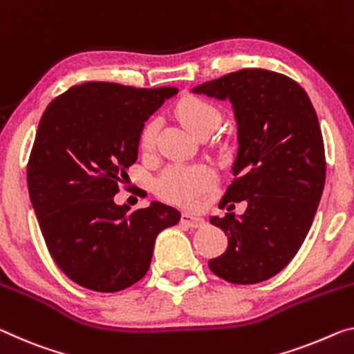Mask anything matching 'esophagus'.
<instances>
[{"label": "esophagus", "instance_id": "obj_1", "mask_svg": "<svg viewBox=\"0 0 354 354\" xmlns=\"http://www.w3.org/2000/svg\"><path fill=\"white\" fill-rule=\"evenodd\" d=\"M182 225L188 226V227H203L205 225V221L203 218H199V216H194L192 214H182Z\"/></svg>", "mask_w": 354, "mask_h": 354}]
</instances>
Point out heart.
I'll list each match as a JSON object with an SVG mask.
<instances>
[{
    "label": "heart",
    "instance_id": "heart-1",
    "mask_svg": "<svg viewBox=\"0 0 354 354\" xmlns=\"http://www.w3.org/2000/svg\"><path fill=\"white\" fill-rule=\"evenodd\" d=\"M177 113L193 133L214 131L221 113L218 107L198 96H187L177 104ZM158 118H150L140 131V145L150 150L158 133ZM216 182V172L207 162H171L155 180V192L167 203L194 207Z\"/></svg>",
    "mask_w": 354,
    "mask_h": 354
}]
</instances>
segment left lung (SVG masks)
<instances>
[{"instance_id":"left-lung-1","label":"left lung","mask_w":354,"mask_h":354,"mask_svg":"<svg viewBox=\"0 0 354 354\" xmlns=\"http://www.w3.org/2000/svg\"><path fill=\"white\" fill-rule=\"evenodd\" d=\"M193 91L231 101L239 150L220 207L248 204L241 218H210L227 248L209 268L230 283H259L290 264L317 214L326 180L317 112L301 85L268 69L236 71Z\"/></svg>"}]
</instances>
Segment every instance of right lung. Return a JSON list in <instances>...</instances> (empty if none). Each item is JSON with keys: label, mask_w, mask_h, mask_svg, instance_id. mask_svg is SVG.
I'll list each match as a JSON object with an SVG mask.
<instances>
[{"label": "right lung", "mask_w": 354, "mask_h": 354, "mask_svg": "<svg viewBox=\"0 0 354 354\" xmlns=\"http://www.w3.org/2000/svg\"><path fill=\"white\" fill-rule=\"evenodd\" d=\"M176 93L85 82L42 113L26 167L30 199L53 261L77 285L100 292L134 285L150 268L156 236L180 220L156 201L133 212L113 203L144 123Z\"/></svg>", "instance_id": "right-lung-1"}]
</instances>
